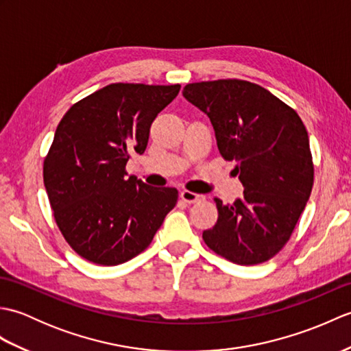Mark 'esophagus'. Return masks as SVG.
Wrapping results in <instances>:
<instances>
[{
    "instance_id": "obj_1",
    "label": "esophagus",
    "mask_w": 351,
    "mask_h": 351,
    "mask_svg": "<svg viewBox=\"0 0 351 351\" xmlns=\"http://www.w3.org/2000/svg\"><path fill=\"white\" fill-rule=\"evenodd\" d=\"M180 197L184 200V202H187V204H195V202H199V200H202V196L196 195V193L189 191V190H182Z\"/></svg>"
}]
</instances>
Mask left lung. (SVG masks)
<instances>
[{"instance_id": "1", "label": "left lung", "mask_w": 351, "mask_h": 351, "mask_svg": "<svg viewBox=\"0 0 351 351\" xmlns=\"http://www.w3.org/2000/svg\"><path fill=\"white\" fill-rule=\"evenodd\" d=\"M184 98L210 117L217 146L244 187L223 205L205 244L240 265L265 263L282 250L314 185L308 131L300 116L267 88L244 80H215L184 87Z\"/></svg>"}]
</instances>
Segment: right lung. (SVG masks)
I'll return each mask as SVG.
<instances>
[{
	"instance_id": "right-lung-1",
	"label": "right lung",
	"mask_w": 351,
	"mask_h": 351,
	"mask_svg": "<svg viewBox=\"0 0 351 351\" xmlns=\"http://www.w3.org/2000/svg\"><path fill=\"white\" fill-rule=\"evenodd\" d=\"M180 84L114 83L66 111L43 161V184L64 240L81 258L117 265L152 243L178 190L126 178L130 154H143L149 130Z\"/></svg>"
}]
</instances>
